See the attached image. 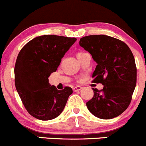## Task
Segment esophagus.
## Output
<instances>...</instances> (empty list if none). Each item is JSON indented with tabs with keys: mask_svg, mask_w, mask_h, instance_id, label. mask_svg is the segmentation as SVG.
<instances>
[{
	"mask_svg": "<svg viewBox=\"0 0 146 146\" xmlns=\"http://www.w3.org/2000/svg\"><path fill=\"white\" fill-rule=\"evenodd\" d=\"M82 89V86H74V87L73 88V91L74 92H78V91H80L81 89Z\"/></svg>",
	"mask_w": 146,
	"mask_h": 146,
	"instance_id": "34e87169",
	"label": "esophagus"
}]
</instances>
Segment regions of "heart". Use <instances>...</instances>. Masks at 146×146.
I'll list each match as a JSON object with an SVG mask.
<instances>
[{"label":"heart","mask_w":146,"mask_h":146,"mask_svg":"<svg viewBox=\"0 0 146 146\" xmlns=\"http://www.w3.org/2000/svg\"><path fill=\"white\" fill-rule=\"evenodd\" d=\"M82 53H84V52H79V53H78V54H77V56H78V55H79V54H82Z\"/></svg>","instance_id":"obj_1"}]
</instances>
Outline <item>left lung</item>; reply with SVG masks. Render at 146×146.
Listing matches in <instances>:
<instances>
[{
	"instance_id": "left-lung-1",
	"label": "left lung",
	"mask_w": 146,
	"mask_h": 146,
	"mask_svg": "<svg viewBox=\"0 0 146 146\" xmlns=\"http://www.w3.org/2000/svg\"><path fill=\"white\" fill-rule=\"evenodd\" d=\"M97 64L92 74L102 91L92 88L94 96L86 103L96 117L111 119L121 115L131 103L136 85V66L133 53L123 42L104 35H89L79 40Z\"/></svg>"
}]
</instances>
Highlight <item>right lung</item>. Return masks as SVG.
<instances>
[{"instance_id":"add662e5","label":"right lung","mask_w":146,"mask_h":146,"mask_svg":"<svg viewBox=\"0 0 146 146\" xmlns=\"http://www.w3.org/2000/svg\"><path fill=\"white\" fill-rule=\"evenodd\" d=\"M75 37L44 35L35 37L21 50L15 65V84L23 104L33 117L55 119L64 110L72 89L58 90L49 83Z\"/></svg>"}]
</instances>
